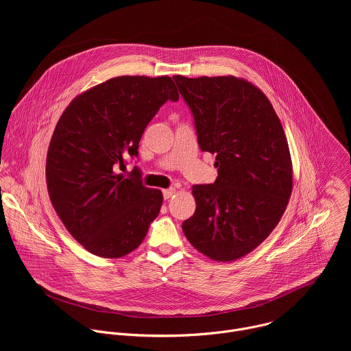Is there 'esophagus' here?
Here are the masks:
<instances>
[{
  "label": "esophagus",
  "instance_id": "1",
  "mask_svg": "<svg viewBox=\"0 0 351 351\" xmlns=\"http://www.w3.org/2000/svg\"><path fill=\"white\" fill-rule=\"evenodd\" d=\"M175 191H176V190H175L173 187H171V189H165V190L162 191V193H164V198H165V199L171 198V197L175 194Z\"/></svg>",
  "mask_w": 351,
  "mask_h": 351
}]
</instances>
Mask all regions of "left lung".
I'll use <instances>...</instances> for the list:
<instances>
[{
  "instance_id": "left-lung-1",
  "label": "left lung",
  "mask_w": 351,
  "mask_h": 351,
  "mask_svg": "<svg viewBox=\"0 0 351 351\" xmlns=\"http://www.w3.org/2000/svg\"><path fill=\"white\" fill-rule=\"evenodd\" d=\"M190 107L198 145L215 154L218 178L193 187L195 213L182 229L214 261L239 260L279 223L293 190V165L282 123L268 97L232 75L173 76Z\"/></svg>"
}]
</instances>
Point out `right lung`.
I'll use <instances>...</instances> for the list:
<instances>
[{
  "label": "right lung",
  "mask_w": 351,
  "mask_h": 351,
  "mask_svg": "<svg viewBox=\"0 0 351 351\" xmlns=\"http://www.w3.org/2000/svg\"><path fill=\"white\" fill-rule=\"evenodd\" d=\"M179 93L169 76H118L76 95L62 112L45 161L51 204L66 230L91 254L121 258L144 240L162 193L115 167L137 156L144 129Z\"/></svg>",
  "instance_id": "add662e5"
}]
</instances>
